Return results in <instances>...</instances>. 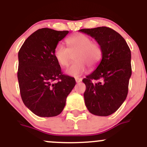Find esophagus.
<instances>
[{"instance_id": "1", "label": "esophagus", "mask_w": 147, "mask_h": 147, "mask_svg": "<svg viewBox=\"0 0 147 147\" xmlns=\"http://www.w3.org/2000/svg\"><path fill=\"white\" fill-rule=\"evenodd\" d=\"M81 81H82V78H76V82L77 83H78V82H80Z\"/></svg>"}]
</instances>
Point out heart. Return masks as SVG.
<instances>
[{"label":"heart","mask_w":147,"mask_h":147,"mask_svg":"<svg viewBox=\"0 0 147 147\" xmlns=\"http://www.w3.org/2000/svg\"><path fill=\"white\" fill-rule=\"evenodd\" d=\"M68 49L63 44L59 43L54 49V57L57 63L66 67L69 65L74 55L76 62L66 70V73L71 76H80L87 70V65L93 68L99 63L103 52L98 44L92 42L88 36L76 34L67 38Z\"/></svg>","instance_id":"b5f03b06"}]
</instances>
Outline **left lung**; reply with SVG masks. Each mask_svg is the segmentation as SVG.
<instances>
[{
	"label": "left lung",
	"mask_w": 147,
	"mask_h": 147,
	"mask_svg": "<svg viewBox=\"0 0 147 147\" xmlns=\"http://www.w3.org/2000/svg\"><path fill=\"white\" fill-rule=\"evenodd\" d=\"M95 39L103 55L97 68L84 78V93L87 110L97 116H108L116 112L126 100L131 76V53L120 34L108 27L81 29ZM93 80L98 82L93 84Z\"/></svg>",
	"instance_id": "8db88e82"
}]
</instances>
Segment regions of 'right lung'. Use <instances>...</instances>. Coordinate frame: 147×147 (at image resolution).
<instances>
[{"instance_id": "add662e5", "label": "right lung", "mask_w": 147, "mask_h": 147, "mask_svg": "<svg viewBox=\"0 0 147 147\" xmlns=\"http://www.w3.org/2000/svg\"><path fill=\"white\" fill-rule=\"evenodd\" d=\"M68 33L67 30L39 29L26 39L18 53L21 98L39 117L60 115L76 85L74 78L61 72L53 53L55 46Z\"/></svg>"}]
</instances>
